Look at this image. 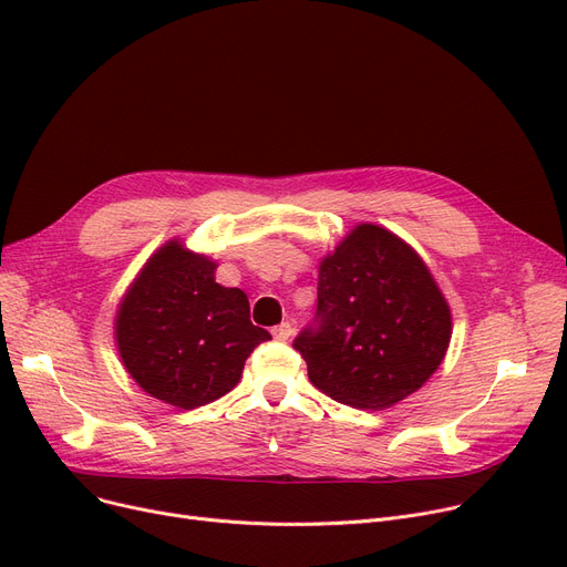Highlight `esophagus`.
Listing matches in <instances>:
<instances>
[{
	"mask_svg": "<svg viewBox=\"0 0 567 567\" xmlns=\"http://www.w3.org/2000/svg\"><path fill=\"white\" fill-rule=\"evenodd\" d=\"M289 336H291V324H289V322H282V324L274 327V338H276V340L285 342V340H289Z\"/></svg>",
	"mask_w": 567,
	"mask_h": 567,
	"instance_id": "obj_1",
	"label": "esophagus"
}]
</instances>
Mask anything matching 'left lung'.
Here are the masks:
<instances>
[{"mask_svg": "<svg viewBox=\"0 0 567 567\" xmlns=\"http://www.w3.org/2000/svg\"><path fill=\"white\" fill-rule=\"evenodd\" d=\"M450 338V306L420 255L378 225H359L319 264L317 312L293 350L333 401L384 410L437 371Z\"/></svg>", "mask_w": 567, "mask_h": 567, "instance_id": "1", "label": "left lung"}]
</instances>
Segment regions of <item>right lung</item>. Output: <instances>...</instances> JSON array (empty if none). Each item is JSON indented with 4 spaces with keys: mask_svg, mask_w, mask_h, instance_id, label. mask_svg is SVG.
Returning a JSON list of instances; mask_svg holds the SVG:
<instances>
[{
    "mask_svg": "<svg viewBox=\"0 0 567 567\" xmlns=\"http://www.w3.org/2000/svg\"><path fill=\"white\" fill-rule=\"evenodd\" d=\"M217 264L168 240L127 289L115 317L122 363L151 396L194 410L231 391L266 329L245 291L215 282Z\"/></svg>",
    "mask_w": 567,
    "mask_h": 567,
    "instance_id": "add662e5",
    "label": "right lung"
}]
</instances>
